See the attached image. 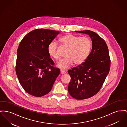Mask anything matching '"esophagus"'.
Returning <instances> with one entry per match:
<instances>
[{
    "instance_id": "1",
    "label": "esophagus",
    "mask_w": 127,
    "mask_h": 127,
    "mask_svg": "<svg viewBox=\"0 0 127 127\" xmlns=\"http://www.w3.org/2000/svg\"><path fill=\"white\" fill-rule=\"evenodd\" d=\"M60 73H61V74H64L66 73V72H65V71H64V70H60Z\"/></svg>"
}]
</instances>
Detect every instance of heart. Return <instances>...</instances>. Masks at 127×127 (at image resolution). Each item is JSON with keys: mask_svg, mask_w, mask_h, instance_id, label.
<instances>
[{"mask_svg": "<svg viewBox=\"0 0 127 127\" xmlns=\"http://www.w3.org/2000/svg\"><path fill=\"white\" fill-rule=\"evenodd\" d=\"M60 43L61 46L67 48L65 55L66 58L58 64V66L63 69L70 67L73 63L76 65L82 64L88 57L92 47V41L89 38L72 34H67L61 37ZM47 51L51 57L56 60H60L56 42H51L48 45Z\"/></svg>", "mask_w": 127, "mask_h": 127, "instance_id": "heart-1", "label": "heart"}]
</instances>
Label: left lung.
I'll return each instance as SVG.
<instances>
[{
  "instance_id": "obj_1",
  "label": "left lung",
  "mask_w": 127,
  "mask_h": 127,
  "mask_svg": "<svg viewBox=\"0 0 127 127\" xmlns=\"http://www.w3.org/2000/svg\"><path fill=\"white\" fill-rule=\"evenodd\" d=\"M87 34L92 41V49L82 64L68 70L71 77L68 86L69 94L82 100L95 95L102 88L110 68L108 48L104 40L90 30L76 31Z\"/></svg>"
}]
</instances>
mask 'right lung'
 <instances>
[{"instance_id": "1", "label": "right lung", "mask_w": 127, "mask_h": 127, "mask_svg": "<svg viewBox=\"0 0 127 127\" xmlns=\"http://www.w3.org/2000/svg\"><path fill=\"white\" fill-rule=\"evenodd\" d=\"M59 32L44 29L33 30L19 45L16 73L23 88L32 95L41 97L49 93L60 74L47 51L48 45Z\"/></svg>"}]
</instances>
